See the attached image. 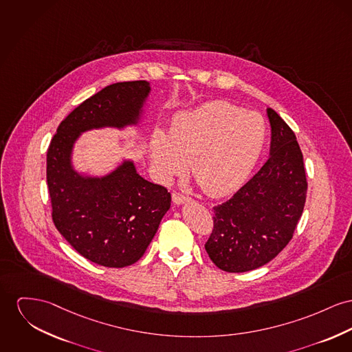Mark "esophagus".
I'll return each mask as SVG.
<instances>
[{"instance_id": "34e87169", "label": "esophagus", "mask_w": 352, "mask_h": 352, "mask_svg": "<svg viewBox=\"0 0 352 352\" xmlns=\"http://www.w3.org/2000/svg\"><path fill=\"white\" fill-rule=\"evenodd\" d=\"M172 200H173V203H175V204L180 206V204L187 203V201H189L190 199H189L188 196H184V195L179 193V192H173V193H172Z\"/></svg>"}]
</instances>
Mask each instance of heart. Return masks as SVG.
I'll use <instances>...</instances> for the list:
<instances>
[{
    "label": "heart",
    "mask_w": 352,
    "mask_h": 352,
    "mask_svg": "<svg viewBox=\"0 0 352 352\" xmlns=\"http://www.w3.org/2000/svg\"><path fill=\"white\" fill-rule=\"evenodd\" d=\"M267 124L256 112L211 101L173 118L168 136H152L151 162L163 180L186 172L211 196L232 193L248 179L264 151Z\"/></svg>",
    "instance_id": "b5f03b06"
}]
</instances>
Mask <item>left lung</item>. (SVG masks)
<instances>
[{"label": "left lung", "mask_w": 352, "mask_h": 352, "mask_svg": "<svg viewBox=\"0 0 352 352\" xmlns=\"http://www.w3.org/2000/svg\"><path fill=\"white\" fill-rule=\"evenodd\" d=\"M270 159L226 203L213 207L206 251L226 272H247L279 255L292 239L307 195L303 153L285 121L267 108Z\"/></svg>", "instance_id": "obj_1"}]
</instances>
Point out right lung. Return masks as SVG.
<instances>
[{"label":"right lung","mask_w":352,"mask_h":352,"mask_svg":"<svg viewBox=\"0 0 352 352\" xmlns=\"http://www.w3.org/2000/svg\"><path fill=\"white\" fill-rule=\"evenodd\" d=\"M149 92L144 80L105 87L61 121L47 148L53 223L81 256L104 267L122 268L144 255L170 193L142 179L131 160L102 177L82 176L72 166L73 145L85 131L136 125Z\"/></svg>","instance_id":"add662e5"}]
</instances>
